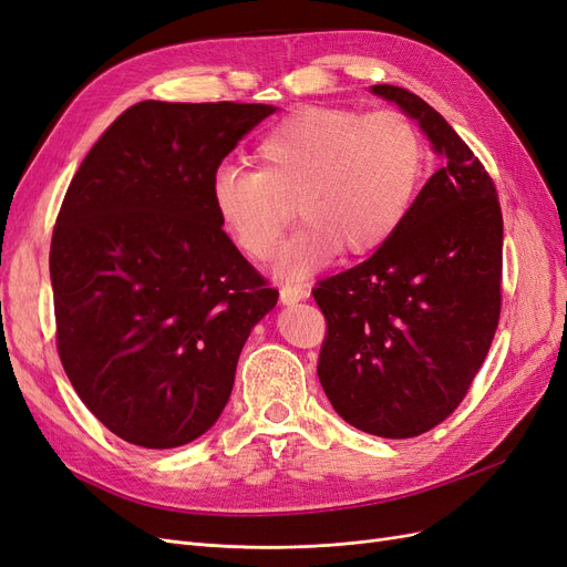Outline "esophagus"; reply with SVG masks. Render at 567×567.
Returning <instances> with one entry per match:
<instances>
[{
	"label": "esophagus",
	"mask_w": 567,
	"mask_h": 567,
	"mask_svg": "<svg viewBox=\"0 0 567 567\" xmlns=\"http://www.w3.org/2000/svg\"><path fill=\"white\" fill-rule=\"evenodd\" d=\"M307 296V288L305 286H300V284H286V286H281V302L284 305H293V302H300V300H305Z\"/></svg>",
	"instance_id": "34e87169"
}]
</instances>
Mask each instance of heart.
I'll return each mask as SVG.
<instances>
[{"label": "heart", "mask_w": 567, "mask_h": 567, "mask_svg": "<svg viewBox=\"0 0 567 567\" xmlns=\"http://www.w3.org/2000/svg\"><path fill=\"white\" fill-rule=\"evenodd\" d=\"M257 161L260 169H215L213 208L234 244L265 262L298 203L305 225L277 262L279 277L298 284L340 248L364 257L400 231L423 182L425 142L400 111L315 106L274 125L257 144Z\"/></svg>", "instance_id": "1"}]
</instances>
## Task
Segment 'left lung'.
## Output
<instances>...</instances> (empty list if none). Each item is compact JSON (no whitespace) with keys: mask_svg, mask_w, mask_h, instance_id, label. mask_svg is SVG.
<instances>
[{"mask_svg":"<svg viewBox=\"0 0 567 567\" xmlns=\"http://www.w3.org/2000/svg\"><path fill=\"white\" fill-rule=\"evenodd\" d=\"M419 120L444 167L369 260L317 284L326 317L317 373L359 431L427 433L466 398L502 312L504 219L496 186L433 106L394 84L371 87Z\"/></svg>","mask_w":567,"mask_h":567,"instance_id":"obj_1","label":"left lung"}]
</instances>
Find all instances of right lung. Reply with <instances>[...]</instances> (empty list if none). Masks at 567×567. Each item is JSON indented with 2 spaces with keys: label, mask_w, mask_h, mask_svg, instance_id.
Listing matches in <instances>:
<instances>
[{
  "label": "right lung",
  "mask_w": 567,
  "mask_h": 567,
  "mask_svg": "<svg viewBox=\"0 0 567 567\" xmlns=\"http://www.w3.org/2000/svg\"><path fill=\"white\" fill-rule=\"evenodd\" d=\"M265 104L142 101L68 186L49 250L56 348L80 400L146 450L200 437L279 290L231 244L210 182Z\"/></svg>",
  "instance_id": "right-lung-1"
}]
</instances>
